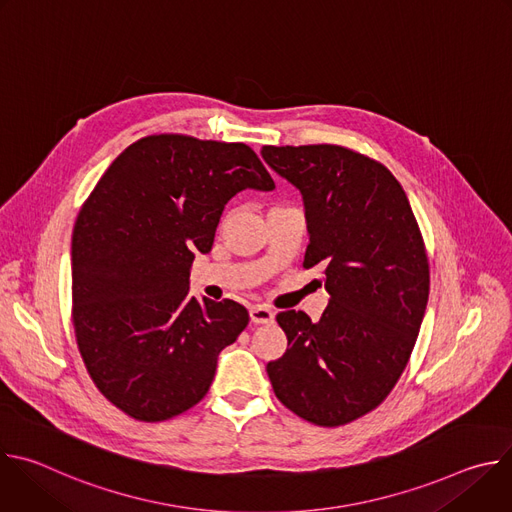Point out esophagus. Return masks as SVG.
Listing matches in <instances>:
<instances>
[{
    "mask_svg": "<svg viewBox=\"0 0 512 512\" xmlns=\"http://www.w3.org/2000/svg\"><path fill=\"white\" fill-rule=\"evenodd\" d=\"M249 316L253 324H271L275 318V314L267 306H251Z\"/></svg>",
    "mask_w": 512,
    "mask_h": 512,
    "instance_id": "1",
    "label": "esophagus"
}]
</instances>
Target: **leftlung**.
<instances>
[{
	"label": "left lung",
	"mask_w": 512,
	"mask_h": 512,
	"mask_svg": "<svg viewBox=\"0 0 512 512\" xmlns=\"http://www.w3.org/2000/svg\"><path fill=\"white\" fill-rule=\"evenodd\" d=\"M263 160L304 198V267H324L330 304L318 322L287 310V350L267 364L277 399L336 427L379 407L415 346L429 265L407 194L379 162L340 145H263Z\"/></svg>",
	"instance_id": "8db88e82"
}]
</instances>
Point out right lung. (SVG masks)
Masks as SVG:
<instances>
[{
	"instance_id": "right-lung-1",
	"label": "right lung",
	"mask_w": 512,
	"mask_h": 512,
	"mask_svg": "<svg viewBox=\"0 0 512 512\" xmlns=\"http://www.w3.org/2000/svg\"><path fill=\"white\" fill-rule=\"evenodd\" d=\"M275 184L245 143L162 133L107 168L72 231V322L97 389L139 421H164L210 389L221 350L249 324L233 302L190 296L225 204Z\"/></svg>"
}]
</instances>
